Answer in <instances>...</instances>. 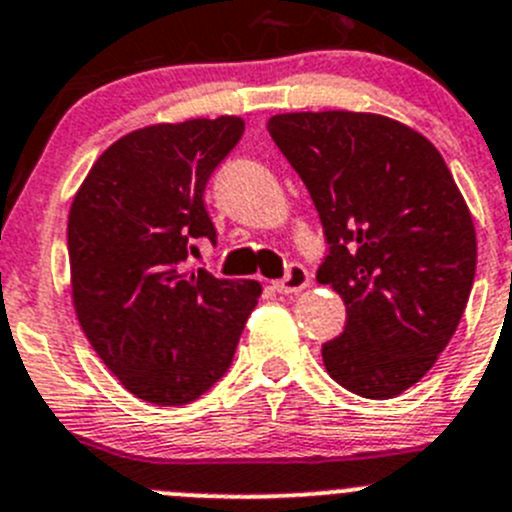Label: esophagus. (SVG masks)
Here are the masks:
<instances>
[{
  "label": "esophagus",
  "mask_w": 512,
  "mask_h": 512,
  "mask_svg": "<svg viewBox=\"0 0 512 512\" xmlns=\"http://www.w3.org/2000/svg\"><path fill=\"white\" fill-rule=\"evenodd\" d=\"M308 283H310L308 270H305L303 265H298V262H293V265H288L285 278H280L278 283H275V290H278V293H283V295L300 293L303 288H308Z\"/></svg>",
  "instance_id": "esophagus-1"
}]
</instances>
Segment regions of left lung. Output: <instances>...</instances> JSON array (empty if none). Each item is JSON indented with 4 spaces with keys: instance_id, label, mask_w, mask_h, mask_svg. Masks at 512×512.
<instances>
[{
    "instance_id": "1",
    "label": "left lung",
    "mask_w": 512,
    "mask_h": 512,
    "mask_svg": "<svg viewBox=\"0 0 512 512\" xmlns=\"http://www.w3.org/2000/svg\"><path fill=\"white\" fill-rule=\"evenodd\" d=\"M323 234L318 283L346 303L323 343L333 381L366 399L417 384L455 336L475 283L470 209L437 148L376 113H283L267 121Z\"/></svg>"
}]
</instances>
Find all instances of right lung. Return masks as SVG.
<instances>
[{"instance_id":"add662e5","label":"right lung","mask_w":512,"mask_h":512,"mask_svg":"<svg viewBox=\"0 0 512 512\" xmlns=\"http://www.w3.org/2000/svg\"><path fill=\"white\" fill-rule=\"evenodd\" d=\"M245 133L237 116L159 123L118 138L95 161L68 217L78 321L133 396L181 407L212 389L262 288L186 272L199 240L217 242L209 176Z\"/></svg>"}]
</instances>
